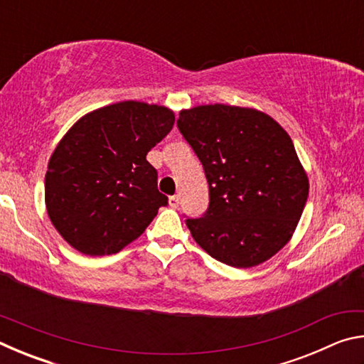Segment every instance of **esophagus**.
Returning a JSON list of instances; mask_svg holds the SVG:
<instances>
[{"label":"esophagus","mask_w":364,"mask_h":364,"mask_svg":"<svg viewBox=\"0 0 364 364\" xmlns=\"http://www.w3.org/2000/svg\"><path fill=\"white\" fill-rule=\"evenodd\" d=\"M168 204H170L171 208H176L178 205H180V197H178V196H171L170 199H168Z\"/></svg>","instance_id":"34e87169"}]
</instances>
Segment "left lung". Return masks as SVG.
Returning a JSON list of instances; mask_svg holds the SVG:
<instances>
[{
    "mask_svg": "<svg viewBox=\"0 0 364 364\" xmlns=\"http://www.w3.org/2000/svg\"><path fill=\"white\" fill-rule=\"evenodd\" d=\"M178 130L200 160L208 207L186 225L215 260L257 267L292 237L308 197V178L278 122L255 109L197 106L181 110Z\"/></svg>",
    "mask_w": 364,
    "mask_h": 364,
    "instance_id": "1",
    "label": "left lung"
}]
</instances>
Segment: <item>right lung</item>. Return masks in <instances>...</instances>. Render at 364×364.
<instances>
[{
  "label": "right lung",
  "instance_id": "right-lung-1",
  "mask_svg": "<svg viewBox=\"0 0 364 364\" xmlns=\"http://www.w3.org/2000/svg\"><path fill=\"white\" fill-rule=\"evenodd\" d=\"M162 106L123 101L82 117L48 164L49 220L85 255L117 254L139 237L168 197L146 156L173 128Z\"/></svg>",
  "mask_w": 364,
  "mask_h": 364
}]
</instances>
